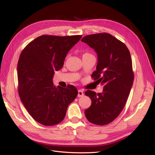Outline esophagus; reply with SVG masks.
Masks as SVG:
<instances>
[{"instance_id":"34e87169","label":"esophagus","mask_w":155,"mask_h":155,"mask_svg":"<svg viewBox=\"0 0 155 155\" xmlns=\"http://www.w3.org/2000/svg\"><path fill=\"white\" fill-rule=\"evenodd\" d=\"M83 95H84L83 91L82 90H79V91H78V97H82Z\"/></svg>"}]
</instances>
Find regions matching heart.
Instances as JSON below:
<instances>
[{
	"label": "heart",
	"instance_id": "heart-1",
	"mask_svg": "<svg viewBox=\"0 0 155 155\" xmlns=\"http://www.w3.org/2000/svg\"><path fill=\"white\" fill-rule=\"evenodd\" d=\"M85 54H88V53H85L83 55H85Z\"/></svg>",
	"mask_w": 155,
	"mask_h": 155
}]
</instances>
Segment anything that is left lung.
<instances>
[{
    "label": "left lung",
    "mask_w": 155,
    "mask_h": 155,
    "mask_svg": "<svg viewBox=\"0 0 155 155\" xmlns=\"http://www.w3.org/2000/svg\"><path fill=\"white\" fill-rule=\"evenodd\" d=\"M81 41L97 53L96 70L92 78L104 85L101 93L85 92L92 101L91 107L85 110L86 118L93 124L107 125L122 111L134 81L129 50L124 43L107 33L86 35Z\"/></svg>",
    "instance_id": "8db88e82"
}]
</instances>
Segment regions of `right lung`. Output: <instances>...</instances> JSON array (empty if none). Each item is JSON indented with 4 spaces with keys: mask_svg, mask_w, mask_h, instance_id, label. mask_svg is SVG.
<instances>
[{
    "mask_svg": "<svg viewBox=\"0 0 155 155\" xmlns=\"http://www.w3.org/2000/svg\"><path fill=\"white\" fill-rule=\"evenodd\" d=\"M81 35H43L23 49L17 65L18 91L23 105L37 122L54 125L64 118L68 105L78 96L77 88L56 87L55 70L62 68L68 51Z\"/></svg>",
    "mask_w": 155,
    "mask_h": 155,
    "instance_id": "obj_1",
    "label": "right lung"
}]
</instances>
